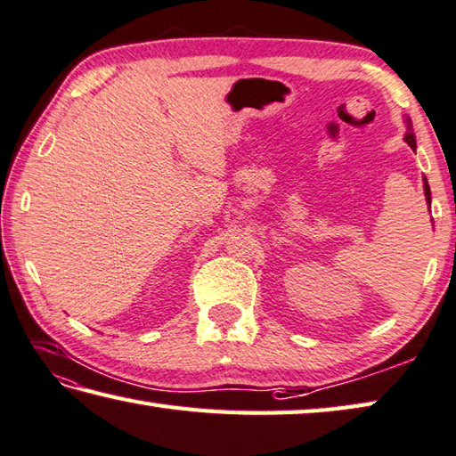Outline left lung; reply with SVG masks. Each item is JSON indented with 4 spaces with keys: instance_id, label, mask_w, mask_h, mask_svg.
<instances>
[{
    "instance_id": "left-lung-1",
    "label": "left lung",
    "mask_w": 456,
    "mask_h": 456,
    "mask_svg": "<svg viewBox=\"0 0 456 456\" xmlns=\"http://www.w3.org/2000/svg\"><path fill=\"white\" fill-rule=\"evenodd\" d=\"M404 123H407V134H404V142H407L412 151H415V149H417V139H415V134H412V123H411L409 118H404ZM423 187H425V200H427V205H428V209H430V187H428L427 177H423Z\"/></svg>"
}]
</instances>
